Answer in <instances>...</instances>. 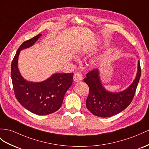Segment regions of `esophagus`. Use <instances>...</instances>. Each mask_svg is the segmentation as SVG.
Instances as JSON below:
<instances>
[{"label":"esophagus","instance_id":"obj_1","mask_svg":"<svg viewBox=\"0 0 149 149\" xmlns=\"http://www.w3.org/2000/svg\"><path fill=\"white\" fill-rule=\"evenodd\" d=\"M82 80V74L81 72H76L74 75V81L75 82H80Z\"/></svg>","mask_w":149,"mask_h":149}]
</instances>
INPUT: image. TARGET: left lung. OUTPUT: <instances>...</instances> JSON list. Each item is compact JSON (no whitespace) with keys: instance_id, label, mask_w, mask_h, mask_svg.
Here are the masks:
<instances>
[{"instance_id":"left-lung-1","label":"left lung","mask_w":149,"mask_h":149,"mask_svg":"<svg viewBox=\"0 0 149 149\" xmlns=\"http://www.w3.org/2000/svg\"><path fill=\"white\" fill-rule=\"evenodd\" d=\"M141 75L140 62L134 81L127 89L119 93H111L102 86L98 68L89 72L84 79L89 86V93L86 104L87 109L95 116L110 117L121 112L131 103L135 96Z\"/></svg>"}]
</instances>
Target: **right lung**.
<instances>
[{
  "instance_id": "obj_1",
  "label": "right lung",
  "mask_w": 149,
  "mask_h": 149,
  "mask_svg": "<svg viewBox=\"0 0 149 149\" xmlns=\"http://www.w3.org/2000/svg\"><path fill=\"white\" fill-rule=\"evenodd\" d=\"M41 35L39 34L20 46L13 60L10 74L15 96L19 102L34 114L47 115L61 107L65 94L72 84L74 74H55L41 82H28L22 77L17 67L19 53L33 46Z\"/></svg>"
}]
</instances>
